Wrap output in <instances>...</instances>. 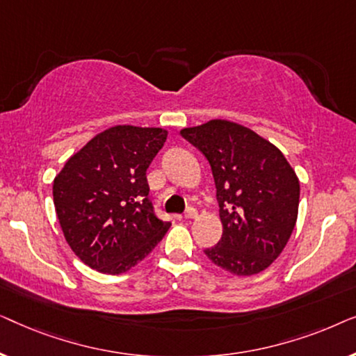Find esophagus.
<instances>
[{
    "label": "esophagus",
    "mask_w": 356,
    "mask_h": 356,
    "mask_svg": "<svg viewBox=\"0 0 356 356\" xmlns=\"http://www.w3.org/2000/svg\"><path fill=\"white\" fill-rule=\"evenodd\" d=\"M197 216V211H196V207H193V206H189L186 211H184V218H194Z\"/></svg>",
    "instance_id": "1"
}]
</instances>
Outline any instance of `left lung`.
Returning a JSON list of instances; mask_svg holds the SVG:
<instances>
[{
    "label": "left lung",
    "instance_id": "1",
    "mask_svg": "<svg viewBox=\"0 0 356 356\" xmlns=\"http://www.w3.org/2000/svg\"><path fill=\"white\" fill-rule=\"evenodd\" d=\"M181 136L211 163L223 233L207 259L235 275H252L284 250L298 216L300 183L284 154L254 131L212 120Z\"/></svg>",
    "mask_w": 356,
    "mask_h": 356
}]
</instances>
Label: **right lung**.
I'll use <instances>...</instances> for the list:
<instances>
[{
    "label": "right lung",
    "mask_w": 356,
    "mask_h": 356,
    "mask_svg": "<svg viewBox=\"0 0 356 356\" xmlns=\"http://www.w3.org/2000/svg\"><path fill=\"white\" fill-rule=\"evenodd\" d=\"M167 140L162 128L115 126L67 160L53 201L77 257L105 274H123L162 241L172 223L149 199L147 168Z\"/></svg>",
    "instance_id": "add662e5"
}]
</instances>
